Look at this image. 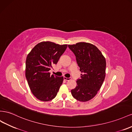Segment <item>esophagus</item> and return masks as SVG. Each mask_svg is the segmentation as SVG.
Segmentation results:
<instances>
[{"label":"esophagus","mask_w":132,"mask_h":132,"mask_svg":"<svg viewBox=\"0 0 132 132\" xmlns=\"http://www.w3.org/2000/svg\"><path fill=\"white\" fill-rule=\"evenodd\" d=\"M63 78H64V79L65 80H69L70 79V78H67L65 77H64Z\"/></svg>","instance_id":"34e87169"}]
</instances>
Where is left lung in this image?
Returning a JSON list of instances; mask_svg holds the SVG:
<instances>
[{
  "instance_id": "left-lung-1",
  "label": "left lung",
  "mask_w": 132,
  "mask_h": 132,
  "mask_svg": "<svg viewBox=\"0 0 132 132\" xmlns=\"http://www.w3.org/2000/svg\"><path fill=\"white\" fill-rule=\"evenodd\" d=\"M68 47L76 55L81 73L76 87L71 93L78 101H89L97 94L104 80L105 59L96 46L89 43H77L68 45Z\"/></svg>"
}]
</instances>
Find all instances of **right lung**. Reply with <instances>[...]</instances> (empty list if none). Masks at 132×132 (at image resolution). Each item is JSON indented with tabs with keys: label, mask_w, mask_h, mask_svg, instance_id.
<instances>
[{
	"label": "right lung",
	"mask_w": 132,
	"mask_h": 132,
	"mask_svg": "<svg viewBox=\"0 0 132 132\" xmlns=\"http://www.w3.org/2000/svg\"><path fill=\"white\" fill-rule=\"evenodd\" d=\"M67 48V44L42 42L35 45L28 54L26 77L31 93L39 100L48 102L57 94L63 77L51 76L49 71L57 63Z\"/></svg>",
	"instance_id": "1"
}]
</instances>
